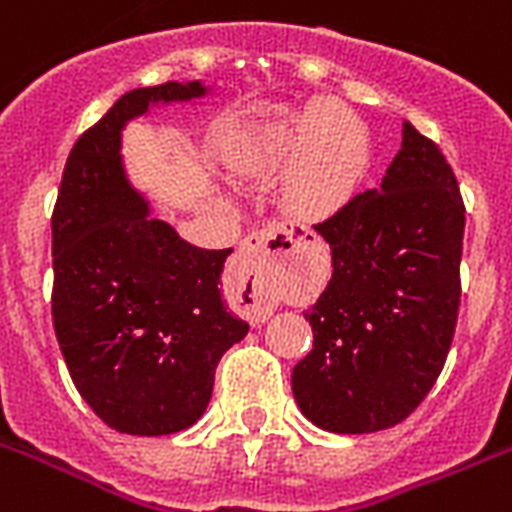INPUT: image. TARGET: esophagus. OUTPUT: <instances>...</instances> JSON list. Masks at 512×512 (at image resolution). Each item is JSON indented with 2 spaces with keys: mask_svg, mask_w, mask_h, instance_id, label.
I'll return each mask as SVG.
<instances>
[{
  "mask_svg": "<svg viewBox=\"0 0 512 512\" xmlns=\"http://www.w3.org/2000/svg\"><path fill=\"white\" fill-rule=\"evenodd\" d=\"M297 249L292 231L286 226H265L239 244V255L234 260V278L247 292V313L255 323H263L273 310L270 302V276L276 265Z\"/></svg>",
  "mask_w": 512,
  "mask_h": 512,
  "instance_id": "esophagus-1",
  "label": "esophagus"
}]
</instances>
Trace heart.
<instances>
[{
  "label": "heart",
  "instance_id": "1",
  "mask_svg": "<svg viewBox=\"0 0 512 512\" xmlns=\"http://www.w3.org/2000/svg\"><path fill=\"white\" fill-rule=\"evenodd\" d=\"M286 160V207L299 218L331 215L363 176V128L347 107L315 102L305 112L278 110L252 120L231 144V162L247 173L276 170Z\"/></svg>",
  "mask_w": 512,
  "mask_h": 512
}]
</instances>
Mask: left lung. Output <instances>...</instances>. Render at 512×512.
Wrapping results in <instances>:
<instances>
[{
  "mask_svg": "<svg viewBox=\"0 0 512 512\" xmlns=\"http://www.w3.org/2000/svg\"><path fill=\"white\" fill-rule=\"evenodd\" d=\"M463 228L450 162L405 120L381 186L315 226L334 273L305 313L313 350L292 371L307 421L334 434H371L421 405L455 336Z\"/></svg>",
  "mask_w": 512,
  "mask_h": 512,
  "instance_id": "1",
  "label": "left lung"
}]
</instances>
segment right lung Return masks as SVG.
I'll use <instances>...</instances> for the list:
<instances>
[{"label": "right lung", "mask_w": 512, "mask_h": 512, "mask_svg": "<svg viewBox=\"0 0 512 512\" xmlns=\"http://www.w3.org/2000/svg\"><path fill=\"white\" fill-rule=\"evenodd\" d=\"M202 81L134 89L83 131L52 213V318L70 378L120 434L162 436L205 413L215 368L249 326L228 313L220 273L231 249H199L149 215L120 155L128 120L191 102Z\"/></svg>", "instance_id": "obj_1"}]
</instances>
